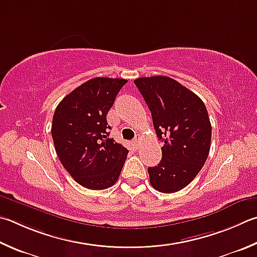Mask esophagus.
Listing matches in <instances>:
<instances>
[{
	"mask_svg": "<svg viewBox=\"0 0 257 257\" xmlns=\"http://www.w3.org/2000/svg\"><path fill=\"white\" fill-rule=\"evenodd\" d=\"M139 143H141V136H139V135H137V136L134 138L133 144H134V146H135V147H138Z\"/></svg>",
	"mask_w": 257,
	"mask_h": 257,
	"instance_id": "obj_1",
	"label": "esophagus"
}]
</instances>
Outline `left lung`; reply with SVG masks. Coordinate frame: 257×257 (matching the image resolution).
<instances>
[{
    "label": "left lung",
    "mask_w": 257,
    "mask_h": 257,
    "mask_svg": "<svg viewBox=\"0 0 257 257\" xmlns=\"http://www.w3.org/2000/svg\"><path fill=\"white\" fill-rule=\"evenodd\" d=\"M135 84L151 110L157 137L164 142L160 164L148 167L149 181L160 192H177L192 182L208 158L211 123L207 108L171 77H141Z\"/></svg>",
    "instance_id": "obj_1"
}]
</instances>
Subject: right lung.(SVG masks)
<instances>
[{"label": "right lung", "instance_id": "right-lung-1", "mask_svg": "<svg viewBox=\"0 0 257 257\" xmlns=\"http://www.w3.org/2000/svg\"><path fill=\"white\" fill-rule=\"evenodd\" d=\"M127 80L95 77L59 102L51 136L59 161L78 184L90 190L112 186L121 173L128 149L109 138L106 122L115 96Z\"/></svg>", "mask_w": 257, "mask_h": 257}]
</instances>
